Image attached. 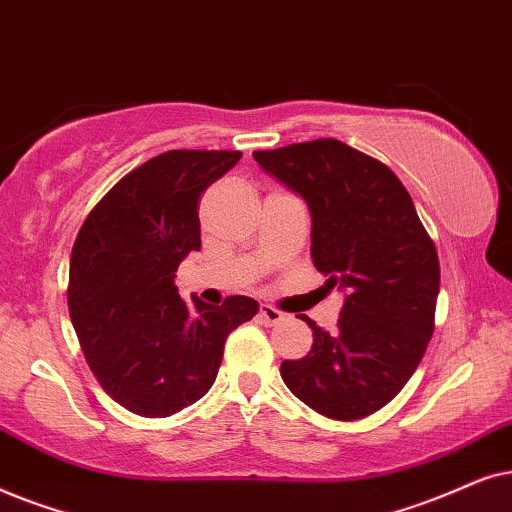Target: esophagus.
Masks as SVG:
<instances>
[{
  "mask_svg": "<svg viewBox=\"0 0 512 512\" xmlns=\"http://www.w3.org/2000/svg\"><path fill=\"white\" fill-rule=\"evenodd\" d=\"M260 320L264 325H276V323H281V320H283V311L274 309L271 304H262L260 306Z\"/></svg>",
  "mask_w": 512,
  "mask_h": 512,
  "instance_id": "esophagus-1",
  "label": "esophagus"
}]
</instances>
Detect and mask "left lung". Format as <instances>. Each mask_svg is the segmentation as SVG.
Listing matches in <instances>:
<instances>
[{"label": "left lung", "mask_w": 512, "mask_h": 512, "mask_svg": "<svg viewBox=\"0 0 512 512\" xmlns=\"http://www.w3.org/2000/svg\"><path fill=\"white\" fill-rule=\"evenodd\" d=\"M264 173L302 196L311 260L342 290L339 330H313L304 358L283 360L285 386L327 419L353 421L400 393L433 335L440 264L412 196L384 163L325 138L252 152Z\"/></svg>", "instance_id": "left-lung-1"}]
</instances>
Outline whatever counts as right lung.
Masks as SVG:
<instances>
[{
  "label": "right lung",
  "mask_w": 512,
  "mask_h": 512,
  "mask_svg": "<svg viewBox=\"0 0 512 512\" xmlns=\"http://www.w3.org/2000/svg\"><path fill=\"white\" fill-rule=\"evenodd\" d=\"M241 152L173 149L102 196L79 229L67 304L88 367L112 400L140 417H170L215 384L229 332L255 299L222 306L177 292L175 271L201 248L199 196Z\"/></svg>",
  "instance_id": "1"
}]
</instances>
